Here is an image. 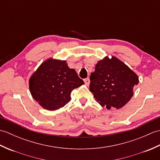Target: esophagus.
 <instances>
[{
  "label": "esophagus",
  "mask_w": 160,
  "mask_h": 160,
  "mask_svg": "<svg viewBox=\"0 0 160 160\" xmlns=\"http://www.w3.org/2000/svg\"><path fill=\"white\" fill-rule=\"evenodd\" d=\"M84 83H85L86 85H89V83H90V80H89V78H85V79L84 80Z\"/></svg>",
  "instance_id": "obj_1"
}]
</instances>
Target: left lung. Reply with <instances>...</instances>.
I'll use <instances>...</instances> for the list:
<instances>
[{"mask_svg":"<svg viewBox=\"0 0 160 160\" xmlns=\"http://www.w3.org/2000/svg\"><path fill=\"white\" fill-rule=\"evenodd\" d=\"M90 91L102 107L120 108L133 96L138 75L115 56L98 61L90 76Z\"/></svg>","mask_w":160,"mask_h":160,"instance_id":"1","label":"left lung"}]
</instances>
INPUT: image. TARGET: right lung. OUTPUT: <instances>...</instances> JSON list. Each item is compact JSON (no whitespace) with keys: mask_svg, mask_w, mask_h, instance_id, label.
<instances>
[{"mask_svg":"<svg viewBox=\"0 0 160 160\" xmlns=\"http://www.w3.org/2000/svg\"><path fill=\"white\" fill-rule=\"evenodd\" d=\"M84 84L67 61L50 58L40 64L30 77L29 87L32 97L45 109L55 111L71 100V93Z\"/></svg>","mask_w":160,"mask_h":160,"instance_id":"1","label":"right lung"}]
</instances>
